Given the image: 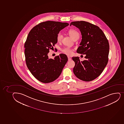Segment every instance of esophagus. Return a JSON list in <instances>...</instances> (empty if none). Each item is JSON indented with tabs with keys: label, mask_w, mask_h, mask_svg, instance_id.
<instances>
[{
	"label": "esophagus",
	"mask_w": 124,
	"mask_h": 124,
	"mask_svg": "<svg viewBox=\"0 0 124 124\" xmlns=\"http://www.w3.org/2000/svg\"><path fill=\"white\" fill-rule=\"evenodd\" d=\"M68 60L69 61H71V60H72V59H71V58L70 57H69V56H68Z\"/></svg>",
	"instance_id": "34e87169"
}]
</instances>
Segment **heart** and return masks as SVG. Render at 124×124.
Returning <instances> with one entry per match:
<instances>
[{"mask_svg":"<svg viewBox=\"0 0 124 124\" xmlns=\"http://www.w3.org/2000/svg\"><path fill=\"white\" fill-rule=\"evenodd\" d=\"M68 33L70 37H72L73 40H74L76 39L79 38V34L77 31L74 29H70L68 31ZM63 35L61 33H59L57 35V41L58 42H61L63 39ZM61 51L64 54H66L67 55H72L73 53L72 50L68 47H64V48L62 49Z\"/></svg>","mask_w":124,"mask_h":124,"instance_id":"obj_1","label":"heart"}]
</instances>
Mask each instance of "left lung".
Here are the masks:
<instances>
[{"instance_id":"1","label":"left lung","mask_w":124,"mask_h":124,"mask_svg":"<svg viewBox=\"0 0 124 124\" xmlns=\"http://www.w3.org/2000/svg\"><path fill=\"white\" fill-rule=\"evenodd\" d=\"M80 31L82 40L77 52L86 54V60L72 57L75 65L73 72L76 77L85 81H90L99 77L108 61L109 46L103 32L98 26L85 21L72 22Z\"/></svg>"}]
</instances>
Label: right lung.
<instances>
[{"mask_svg":"<svg viewBox=\"0 0 124 124\" xmlns=\"http://www.w3.org/2000/svg\"><path fill=\"white\" fill-rule=\"evenodd\" d=\"M69 25L67 23L46 21L40 23L30 31L24 44L27 67L32 75L43 83L53 82L61 74L68 61L66 55L60 54L49 59V50L57 43V35Z\"/></svg>","mask_w":124,"mask_h":124,"instance_id":"add662e5","label":"right lung"}]
</instances>
